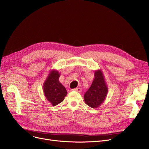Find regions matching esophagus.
Listing matches in <instances>:
<instances>
[{
	"mask_svg": "<svg viewBox=\"0 0 149 149\" xmlns=\"http://www.w3.org/2000/svg\"><path fill=\"white\" fill-rule=\"evenodd\" d=\"M73 90H74V91H77V92H81V88H77L74 89Z\"/></svg>",
	"mask_w": 149,
	"mask_h": 149,
	"instance_id": "obj_1",
	"label": "esophagus"
}]
</instances>
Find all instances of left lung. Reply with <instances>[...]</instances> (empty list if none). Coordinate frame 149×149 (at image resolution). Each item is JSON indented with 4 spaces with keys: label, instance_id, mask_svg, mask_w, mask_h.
I'll list each match as a JSON object with an SVG mask.
<instances>
[{
    "label": "left lung",
    "instance_id": "left-lung-1",
    "mask_svg": "<svg viewBox=\"0 0 149 149\" xmlns=\"http://www.w3.org/2000/svg\"><path fill=\"white\" fill-rule=\"evenodd\" d=\"M107 92L108 88L102 70H96L94 72V79L91 87L84 95L86 104L93 109L99 107L104 102Z\"/></svg>",
    "mask_w": 149,
    "mask_h": 149
}]
</instances>
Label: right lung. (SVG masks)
Instances as JSON below:
<instances>
[{"mask_svg": "<svg viewBox=\"0 0 149 149\" xmlns=\"http://www.w3.org/2000/svg\"><path fill=\"white\" fill-rule=\"evenodd\" d=\"M60 76L57 70H51L43 85L45 96L53 106L62 102L67 95L66 88L59 81Z\"/></svg>", "mask_w": 149, "mask_h": 149, "instance_id": "right-lung-1", "label": "right lung"}]
</instances>
